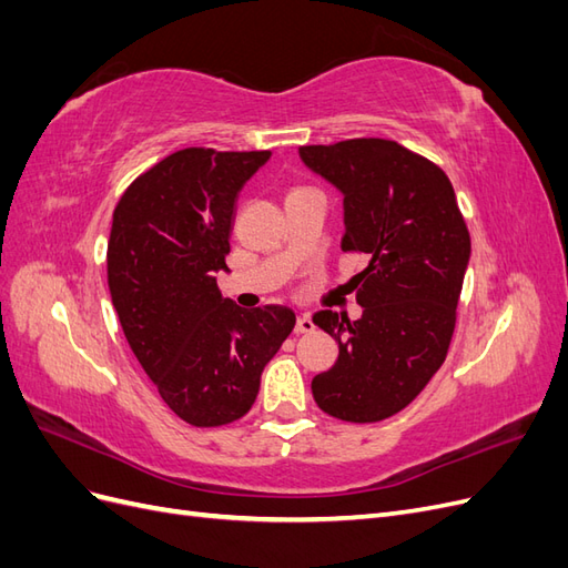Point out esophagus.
<instances>
[{
    "instance_id": "esophagus-1",
    "label": "esophagus",
    "mask_w": 568,
    "mask_h": 568,
    "mask_svg": "<svg viewBox=\"0 0 568 568\" xmlns=\"http://www.w3.org/2000/svg\"><path fill=\"white\" fill-rule=\"evenodd\" d=\"M313 329H315V322L311 320V315H301L296 320V332L298 334H307V332H313Z\"/></svg>"
}]
</instances>
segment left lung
<instances>
[{"label": "left lung", "mask_w": 568, "mask_h": 568, "mask_svg": "<svg viewBox=\"0 0 568 568\" xmlns=\"http://www.w3.org/2000/svg\"><path fill=\"white\" fill-rule=\"evenodd\" d=\"M298 153L343 194L341 248L369 255L351 280L363 317L313 315L338 341L313 398L336 419L382 422L415 400L448 355L471 255L467 222L448 175L398 142L363 136Z\"/></svg>", "instance_id": "1"}]
</instances>
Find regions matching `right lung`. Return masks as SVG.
Returning <instances> with one entry per match:
<instances>
[{"instance_id":"obj_1","label":"right lung","mask_w":568,"mask_h":568,"mask_svg":"<svg viewBox=\"0 0 568 568\" xmlns=\"http://www.w3.org/2000/svg\"><path fill=\"white\" fill-rule=\"evenodd\" d=\"M270 151L189 146L136 178L113 211L111 301L163 403L192 426L242 419L296 324L284 305L222 298L236 196Z\"/></svg>"}]
</instances>
